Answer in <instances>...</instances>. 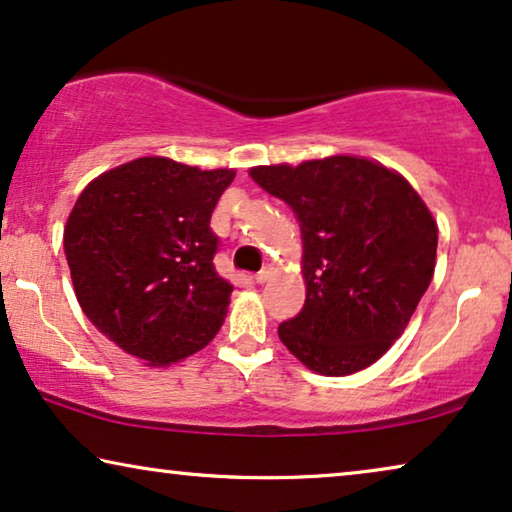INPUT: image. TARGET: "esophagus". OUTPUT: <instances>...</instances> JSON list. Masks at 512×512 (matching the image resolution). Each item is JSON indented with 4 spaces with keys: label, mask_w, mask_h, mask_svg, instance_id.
<instances>
[{
    "label": "esophagus",
    "mask_w": 512,
    "mask_h": 512,
    "mask_svg": "<svg viewBox=\"0 0 512 512\" xmlns=\"http://www.w3.org/2000/svg\"><path fill=\"white\" fill-rule=\"evenodd\" d=\"M270 268H263L261 272H256V275H254V282L256 284H265V282H268V279H270Z\"/></svg>",
    "instance_id": "1"
}]
</instances>
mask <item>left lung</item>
I'll return each mask as SVG.
<instances>
[{
    "label": "left lung",
    "instance_id": "obj_1",
    "mask_svg": "<svg viewBox=\"0 0 512 512\" xmlns=\"http://www.w3.org/2000/svg\"><path fill=\"white\" fill-rule=\"evenodd\" d=\"M249 174L293 209L303 235L305 305L279 324V340L319 375L368 368L431 284L438 226L424 200L401 174L354 156Z\"/></svg>",
    "mask_w": 512,
    "mask_h": 512
}]
</instances>
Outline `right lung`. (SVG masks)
<instances>
[{"mask_svg":"<svg viewBox=\"0 0 512 512\" xmlns=\"http://www.w3.org/2000/svg\"><path fill=\"white\" fill-rule=\"evenodd\" d=\"M233 177L137 158L90 181L69 214L65 256L83 314L149 366L200 352L226 319L233 286L214 270L209 219Z\"/></svg>","mask_w":512,"mask_h":512,"instance_id":"obj_1","label":"right lung"}]
</instances>
